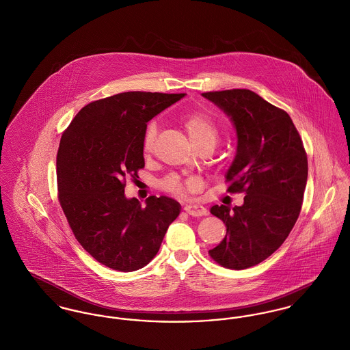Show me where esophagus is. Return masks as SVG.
I'll list each match as a JSON object with an SVG mask.
<instances>
[{
	"instance_id": "obj_1",
	"label": "esophagus",
	"mask_w": 350,
	"mask_h": 350,
	"mask_svg": "<svg viewBox=\"0 0 350 350\" xmlns=\"http://www.w3.org/2000/svg\"><path fill=\"white\" fill-rule=\"evenodd\" d=\"M184 211L188 213L189 215H193V217H200V215H206V209L200 205V204H196V202H191L185 205Z\"/></svg>"
}]
</instances>
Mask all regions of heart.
I'll return each mask as SVG.
<instances>
[{
  "label": "heart",
  "mask_w": 350,
  "mask_h": 350,
  "mask_svg": "<svg viewBox=\"0 0 350 350\" xmlns=\"http://www.w3.org/2000/svg\"><path fill=\"white\" fill-rule=\"evenodd\" d=\"M183 124L185 129L188 131L189 137L196 148L201 145H213L215 146L218 139V128L215 125L213 118L202 111H191L183 117ZM157 135V125L156 122H149L144 138H142V149L144 152H150L154 145V139ZM163 187L169 191H173L176 194H184L189 189L193 187V184H183L178 178L170 177L165 181Z\"/></svg>",
  "instance_id": "heart-1"
}]
</instances>
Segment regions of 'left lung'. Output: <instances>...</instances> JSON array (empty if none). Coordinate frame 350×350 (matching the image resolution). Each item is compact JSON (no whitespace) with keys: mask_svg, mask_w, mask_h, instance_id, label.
Returning a JSON list of instances; mask_svg holds the SVG:
<instances>
[{"mask_svg":"<svg viewBox=\"0 0 350 350\" xmlns=\"http://www.w3.org/2000/svg\"><path fill=\"white\" fill-rule=\"evenodd\" d=\"M202 96L234 125L237 150L226 172L230 193L245 191L241 206L215 205L226 236L211 257L228 269L254 267L289 236L301 212L308 180V157L289 114L247 89Z\"/></svg>","mask_w":350,"mask_h":350,"instance_id":"left-lung-1","label":"left lung"}]
</instances>
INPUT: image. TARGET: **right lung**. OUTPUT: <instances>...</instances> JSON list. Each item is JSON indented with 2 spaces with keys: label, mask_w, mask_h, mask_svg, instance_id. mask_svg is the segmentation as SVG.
Returning <instances> with one entry per match:
<instances>
[{
  "label": "right lung",
  "mask_w": 350,
  "mask_h": 350,
  "mask_svg": "<svg viewBox=\"0 0 350 350\" xmlns=\"http://www.w3.org/2000/svg\"><path fill=\"white\" fill-rule=\"evenodd\" d=\"M185 94L126 92L81 109L59 141L58 200L81 246L110 269L135 271L157 254L181 205L166 196L125 197L145 166L146 124Z\"/></svg>",
  "instance_id": "add662e5"
}]
</instances>
